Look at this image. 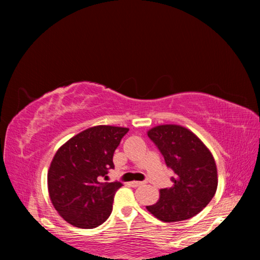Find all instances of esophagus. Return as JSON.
<instances>
[{"label": "esophagus", "instance_id": "esophagus-1", "mask_svg": "<svg viewBox=\"0 0 260 260\" xmlns=\"http://www.w3.org/2000/svg\"><path fill=\"white\" fill-rule=\"evenodd\" d=\"M142 184H144V182H141V181H133V182H131V186L134 187V188L142 186Z\"/></svg>", "mask_w": 260, "mask_h": 260}]
</instances>
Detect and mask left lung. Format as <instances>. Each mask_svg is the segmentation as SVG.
I'll return each mask as SVG.
<instances>
[{
    "mask_svg": "<svg viewBox=\"0 0 260 260\" xmlns=\"http://www.w3.org/2000/svg\"><path fill=\"white\" fill-rule=\"evenodd\" d=\"M148 136L173 171L172 186L160 189V199L147 210L165 222L182 221L200 213L213 199L218 186L217 166L204 143L179 125H160Z\"/></svg>",
    "mask_w": 260,
    "mask_h": 260,
    "instance_id": "left-lung-1",
    "label": "left lung"
}]
</instances>
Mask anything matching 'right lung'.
<instances>
[{"label":"right lung","instance_id":"right-lung-1","mask_svg":"<svg viewBox=\"0 0 260 260\" xmlns=\"http://www.w3.org/2000/svg\"><path fill=\"white\" fill-rule=\"evenodd\" d=\"M127 132L125 127H91L56 152L48 172V189L52 205L69 223L95 228L110 217L114 193L122 183L100 180L114 169V150Z\"/></svg>","mask_w":260,"mask_h":260}]
</instances>
